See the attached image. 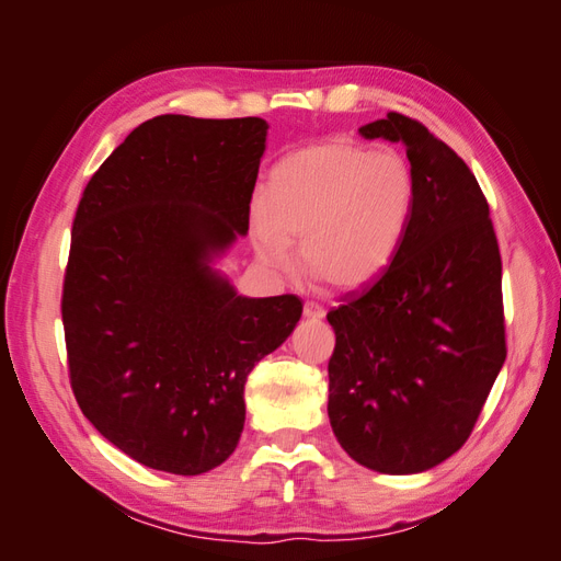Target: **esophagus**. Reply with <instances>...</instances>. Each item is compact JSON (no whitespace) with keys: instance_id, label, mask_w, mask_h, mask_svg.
Wrapping results in <instances>:
<instances>
[{"instance_id":"34e87169","label":"esophagus","mask_w":561,"mask_h":561,"mask_svg":"<svg viewBox=\"0 0 561 561\" xmlns=\"http://www.w3.org/2000/svg\"><path fill=\"white\" fill-rule=\"evenodd\" d=\"M304 318L322 320V318H325V309H322L320 304H316V301H307V304H304Z\"/></svg>"}]
</instances>
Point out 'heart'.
Listing matches in <instances>:
<instances>
[{"label":"heart","mask_w":561,"mask_h":561,"mask_svg":"<svg viewBox=\"0 0 561 561\" xmlns=\"http://www.w3.org/2000/svg\"><path fill=\"white\" fill-rule=\"evenodd\" d=\"M414 175L393 149L320 142L271 168L252 219L254 250L276 271L293 266L299 243L307 274L336 293H358L396 262L410 229Z\"/></svg>","instance_id":"b5f03b06"}]
</instances>
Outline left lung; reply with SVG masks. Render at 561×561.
Returning a JSON list of instances; mask_svg holds the SVG:
<instances>
[{
    "label": "left lung",
    "mask_w": 561,
    "mask_h": 561,
    "mask_svg": "<svg viewBox=\"0 0 561 561\" xmlns=\"http://www.w3.org/2000/svg\"><path fill=\"white\" fill-rule=\"evenodd\" d=\"M358 133L404 145L416 192L396 262L328 313V414L353 461L414 474L463 447L505 363L501 254L454 149L398 112Z\"/></svg>",
    "instance_id": "obj_1"
}]
</instances>
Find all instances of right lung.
I'll use <instances>...</instances> for the list:
<instances>
[{
	"instance_id": "1",
	"label": "right lung",
	"mask_w": 561,
	"mask_h": 561,
	"mask_svg": "<svg viewBox=\"0 0 561 561\" xmlns=\"http://www.w3.org/2000/svg\"><path fill=\"white\" fill-rule=\"evenodd\" d=\"M266 130L260 116H154L79 201L62 287L72 390L95 431L147 468L225 463L248 375L301 318L299 297H243L215 266L248 233Z\"/></svg>"
}]
</instances>
